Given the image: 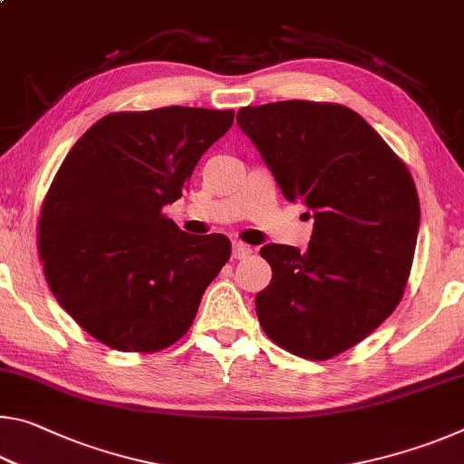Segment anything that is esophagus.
Here are the masks:
<instances>
[{
    "mask_svg": "<svg viewBox=\"0 0 464 464\" xmlns=\"http://www.w3.org/2000/svg\"><path fill=\"white\" fill-rule=\"evenodd\" d=\"M251 254V247L247 243L243 241H233V257L235 260H243V257H247Z\"/></svg>",
    "mask_w": 464,
    "mask_h": 464,
    "instance_id": "34e87169",
    "label": "esophagus"
}]
</instances>
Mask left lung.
Listing matches in <instances>:
<instances>
[{
	"mask_svg": "<svg viewBox=\"0 0 464 464\" xmlns=\"http://www.w3.org/2000/svg\"><path fill=\"white\" fill-rule=\"evenodd\" d=\"M237 124L282 194L315 227L309 247L270 243L272 280L256 296L266 335L301 358L327 360L371 335L401 301L420 229L405 163L354 110L286 100L246 106Z\"/></svg>",
	"mask_w": 464,
	"mask_h": 464,
	"instance_id": "obj_1",
	"label": "left lung"
}]
</instances>
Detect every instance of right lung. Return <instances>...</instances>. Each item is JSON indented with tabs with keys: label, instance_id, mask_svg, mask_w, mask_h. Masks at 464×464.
<instances>
[{
	"label": "right lung",
	"instance_id": "add662e5",
	"mask_svg": "<svg viewBox=\"0 0 464 464\" xmlns=\"http://www.w3.org/2000/svg\"><path fill=\"white\" fill-rule=\"evenodd\" d=\"M233 119V110L188 106L114 112L61 163L38 254L61 307L108 348L147 354L176 343L229 260L225 235H188L161 210Z\"/></svg>",
	"mask_w": 464,
	"mask_h": 464
}]
</instances>
